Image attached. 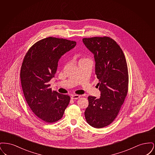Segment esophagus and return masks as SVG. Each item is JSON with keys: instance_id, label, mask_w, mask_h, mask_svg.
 <instances>
[{"instance_id": "esophagus-1", "label": "esophagus", "mask_w": 155, "mask_h": 155, "mask_svg": "<svg viewBox=\"0 0 155 155\" xmlns=\"http://www.w3.org/2000/svg\"><path fill=\"white\" fill-rule=\"evenodd\" d=\"M80 95H73L71 96V98L72 99H77L78 98H80Z\"/></svg>"}]
</instances>
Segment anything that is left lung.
Here are the masks:
<instances>
[{
	"mask_svg": "<svg viewBox=\"0 0 155 155\" xmlns=\"http://www.w3.org/2000/svg\"><path fill=\"white\" fill-rule=\"evenodd\" d=\"M82 42L94 55L95 74L101 96H89L85 117L89 125L103 128L117 117L127 96L128 74L125 56L120 46L109 37L83 38Z\"/></svg>",
	"mask_w": 155,
	"mask_h": 155,
	"instance_id": "1",
	"label": "left lung"
}]
</instances>
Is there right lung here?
Wrapping results in <instances>:
<instances>
[{
    "label": "right lung",
    "instance_id": "right-lung-1",
    "mask_svg": "<svg viewBox=\"0 0 155 155\" xmlns=\"http://www.w3.org/2000/svg\"><path fill=\"white\" fill-rule=\"evenodd\" d=\"M76 42L49 37L34 45L22 62L20 78L22 91L31 109L38 117L52 123L63 117L70 97L49 88L59 59L73 49Z\"/></svg>",
    "mask_w": 155,
    "mask_h": 155
}]
</instances>
